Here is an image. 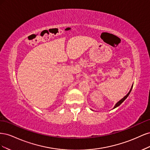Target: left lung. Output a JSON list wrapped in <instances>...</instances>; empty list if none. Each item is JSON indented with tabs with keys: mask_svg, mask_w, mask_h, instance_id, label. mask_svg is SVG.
<instances>
[{
	"mask_svg": "<svg viewBox=\"0 0 150 150\" xmlns=\"http://www.w3.org/2000/svg\"><path fill=\"white\" fill-rule=\"evenodd\" d=\"M133 84L132 86H131V89H130V90H129V91L128 92V93L127 94L125 97L122 98L121 99V100H120L118 102H117V103L115 104V106H114V108H113V109H115V108H117V107H118V106L120 105V104H121L122 102H123L127 98H128V96H129V94H130V93H131V89H132V88H133Z\"/></svg>",
	"mask_w": 150,
	"mask_h": 150,
	"instance_id": "1",
	"label": "left lung"
}]
</instances>
